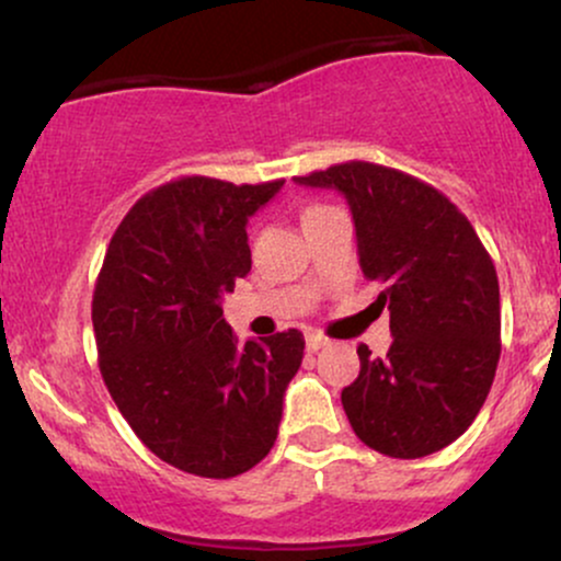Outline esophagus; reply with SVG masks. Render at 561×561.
Listing matches in <instances>:
<instances>
[{
  "label": "esophagus",
  "mask_w": 561,
  "mask_h": 561,
  "mask_svg": "<svg viewBox=\"0 0 561 561\" xmlns=\"http://www.w3.org/2000/svg\"><path fill=\"white\" fill-rule=\"evenodd\" d=\"M324 345H330V340L324 337V334H319V332H306V347L311 353H317V351H321V347Z\"/></svg>",
  "instance_id": "34e87169"
}]
</instances>
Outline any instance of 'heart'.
<instances>
[{
  "instance_id": "b5f03b06",
  "label": "heart",
  "mask_w": 561,
  "mask_h": 561,
  "mask_svg": "<svg viewBox=\"0 0 561 561\" xmlns=\"http://www.w3.org/2000/svg\"><path fill=\"white\" fill-rule=\"evenodd\" d=\"M317 208H324V205H311V208H306V214H311V210H317ZM302 214V216H306Z\"/></svg>"
}]
</instances>
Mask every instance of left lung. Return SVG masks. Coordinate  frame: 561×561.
<instances>
[{
	"instance_id": "8db88e82",
	"label": "left lung",
	"mask_w": 561,
	"mask_h": 561,
	"mask_svg": "<svg viewBox=\"0 0 561 561\" xmlns=\"http://www.w3.org/2000/svg\"><path fill=\"white\" fill-rule=\"evenodd\" d=\"M295 182L347 199L362 272L385 285L392 345L385 358L358 345L362 371L343 390L353 433L392 459L446 448L480 414L501 356L499 276L478 231L435 186L377 163Z\"/></svg>"
}]
</instances>
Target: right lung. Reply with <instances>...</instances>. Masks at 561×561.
<instances>
[{
  "instance_id": "1",
  "label": "right lung",
  "mask_w": 561,
  "mask_h": 561,
  "mask_svg": "<svg viewBox=\"0 0 561 561\" xmlns=\"http://www.w3.org/2000/svg\"><path fill=\"white\" fill-rule=\"evenodd\" d=\"M282 184L184 176L158 186L115 229L96 276L102 379L139 440L197 478L259 465L300 369L298 330L240 345L221 308L253 266L248 218Z\"/></svg>"
}]
</instances>
